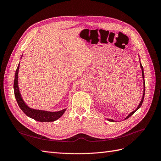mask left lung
<instances>
[{"label":"left lung","mask_w":161,"mask_h":161,"mask_svg":"<svg viewBox=\"0 0 161 161\" xmlns=\"http://www.w3.org/2000/svg\"><path fill=\"white\" fill-rule=\"evenodd\" d=\"M140 68H141V69H142V79H143V86H144V90H143V95H142V99H141V101H140V103H139V105H138V107L137 108H136V109L134 110V111H131L130 114H129V115L126 117V118L124 119H127L128 118H129L131 116V115H132L135 112L137 111L140 107H141V105H142V102H143V101H144V95H145V82H144V69H143V67H142V64H141V62H140ZM107 120H108L109 121H111V122H115V121H115L114 119H108V118H107Z\"/></svg>","instance_id":"left-lung-1"}]
</instances>
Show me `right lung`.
<instances>
[{"label":"right lung","instance_id":"1","mask_svg":"<svg viewBox=\"0 0 161 161\" xmlns=\"http://www.w3.org/2000/svg\"><path fill=\"white\" fill-rule=\"evenodd\" d=\"M22 56L23 55L21 58H22ZM19 65H20V64H19L15 72V76H14L13 85L14 97H15V99L17 100L19 108H20V109L23 111V113L27 116L30 117V118L36 121H41V122L54 121L58 119H59L60 117L64 114L66 109H64L58 111H47L44 110L36 109L30 108V107L24 102L21 95L20 91H19L18 86V72L19 69Z\"/></svg>","mask_w":161,"mask_h":161}]
</instances>
